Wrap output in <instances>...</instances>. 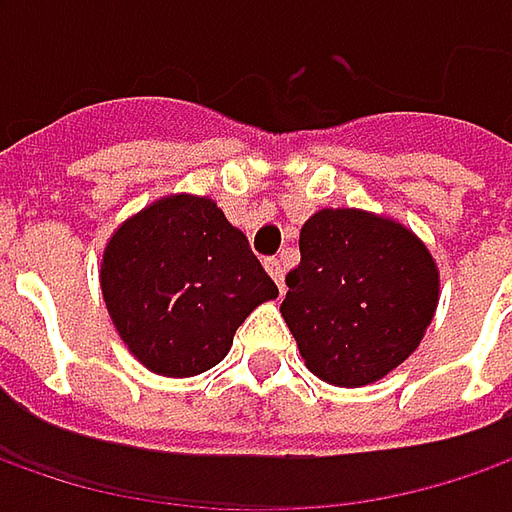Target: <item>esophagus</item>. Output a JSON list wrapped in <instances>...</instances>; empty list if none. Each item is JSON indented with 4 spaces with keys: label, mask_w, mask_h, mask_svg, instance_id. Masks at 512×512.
<instances>
[{
    "label": "esophagus",
    "mask_w": 512,
    "mask_h": 512,
    "mask_svg": "<svg viewBox=\"0 0 512 512\" xmlns=\"http://www.w3.org/2000/svg\"><path fill=\"white\" fill-rule=\"evenodd\" d=\"M265 270L273 276V282L279 285V290L285 287V267H282V262L273 256V259H265Z\"/></svg>",
    "instance_id": "esophagus-1"
}]
</instances>
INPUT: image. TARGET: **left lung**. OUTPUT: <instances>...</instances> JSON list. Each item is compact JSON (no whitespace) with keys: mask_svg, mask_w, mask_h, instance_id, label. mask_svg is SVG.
I'll list each match as a JSON object with an SVG mask.
<instances>
[{"mask_svg":"<svg viewBox=\"0 0 512 512\" xmlns=\"http://www.w3.org/2000/svg\"><path fill=\"white\" fill-rule=\"evenodd\" d=\"M282 316L319 379L362 387L419 347L439 302L427 247L364 210H319L299 236Z\"/></svg>","mask_w":512,"mask_h":512,"instance_id":"obj_1","label":"left lung"}]
</instances>
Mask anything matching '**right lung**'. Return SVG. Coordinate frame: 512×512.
Returning <instances> with one entry per match:
<instances>
[{"instance_id":"obj_1","label":"right lung","mask_w":512,"mask_h":512,"mask_svg":"<svg viewBox=\"0 0 512 512\" xmlns=\"http://www.w3.org/2000/svg\"><path fill=\"white\" fill-rule=\"evenodd\" d=\"M102 296L130 353L182 379L222 362L236 327L279 287L216 202L170 196L113 233Z\"/></svg>"}]
</instances>
